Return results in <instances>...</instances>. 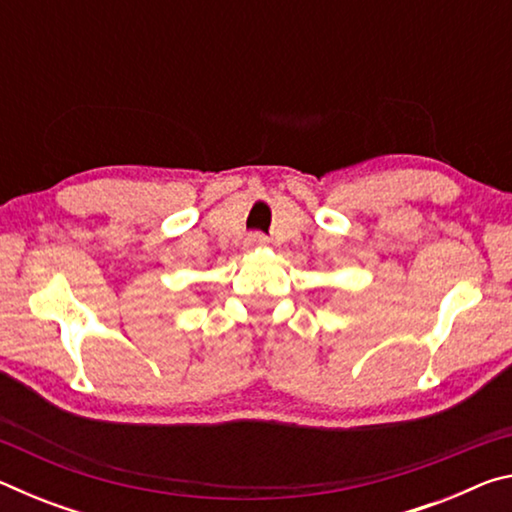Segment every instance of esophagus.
<instances>
[{
	"instance_id": "obj_1",
	"label": "esophagus",
	"mask_w": 512,
	"mask_h": 512,
	"mask_svg": "<svg viewBox=\"0 0 512 512\" xmlns=\"http://www.w3.org/2000/svg\"><path fill=\"white\" fill-rule=\"evenodd\" d=\"M246 246L248 248H264V246H268V239L262 235V232H253V235H248Z\"/></svg>"
}]
</instances>
